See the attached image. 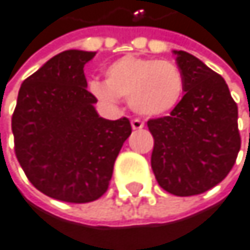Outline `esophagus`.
Returning a JSON list of instances; mask_svg holds the SVG:
<instances>
[{
  "label": "esophagus",
  "mask_w": 250,
  "mask_h": 250,
  "mask_svg": "<svg viewBox=\"0 0 250 250\" xmlns=\"http://www.w3.org/2000/svg\"><path fill=\"white\" fill-rule=\"evenodd\" d=\"M142 127H144V123L141 120H138V118L132 120V129L133 130H141Z\"/></svg>",
  "instance_id": "1"
}]
</instances>
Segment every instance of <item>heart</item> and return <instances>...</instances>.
Here are the masks:
<instances>
[{
    "instance_id": "heart-1",
    "label": "heart",
    "mask_w": 250,
    "mask_h": 250,
    "mask_svg": "<svg viewBox=\"0 0 250 250\" xmlns=\"http://www.w3.org/2000/svg\"><path fill=\"white\" fill-rule=\"evenodd\" d=\"M106 82L91 81L90 93L106 106L120 97L129 99L132 109L142 115H162L177 106L183 93V75L169 61L126 55L111 62Z\"/></svg>"
}]
</instances>
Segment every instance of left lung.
Instances as JSON below:
<instances>
[{
  "label": "left lung",
  "instance_id": "obj_1",
  "mask_svg": "<svg viewBox=\"0 0 250 250\" xmlns=\"http://www.w3.org/2000/svg\"><path fill=\"white\" fill-rule=\"evenodd\" d=\"M185 96L169 115L148 120L151 168L162 189L177 196L207 192L232 169L242 146L238 109L225 79L196 57L174 51Z\"/></svg>",
  "mask_w": 250,
  "mask_h": 250
}]
</instances>
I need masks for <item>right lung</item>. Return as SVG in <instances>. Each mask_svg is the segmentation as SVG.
<instances>
[{"label": "right lung", "mask_w": 250, "mask_h": 250, "mask_svg": "<svg viewBox=\"0 0 250 250\" xmlns=\"http://www.w3.org/2000/svg\"><path fill=\"white\" fill-rule=\"evenodd\" d=\"M96 52L70 49L26 78L12 117L15 153L42 193L83 204L108 190L130 121L99 117L83 65Z\"/></svg>", "instance_id": "add662e5"}]
</instances>
